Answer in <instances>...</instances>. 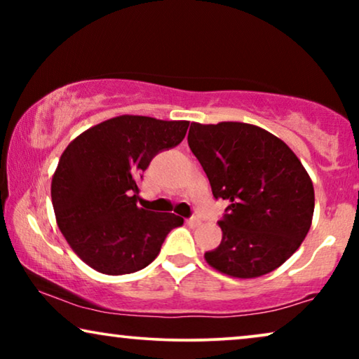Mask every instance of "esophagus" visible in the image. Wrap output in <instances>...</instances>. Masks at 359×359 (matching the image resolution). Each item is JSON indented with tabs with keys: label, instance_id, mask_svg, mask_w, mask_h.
<instances>
[{
	"label": "esophagus",
	"instance_id": "esophagus-1",
	"mask_svg": "<svg viewBox=\"0 0 359 359\" xmlns=\"http://www.w3.org/2000/svg\"><path fill=\"white\" fill-rule=\"evenodd\" d=\"M189 225H193V227H198V225H201V219L196 217V215H193V217H189L188 220H186Z\"/></svg>",
	"mask_w": 359,
	"mask_h": 359
}]
</instances>
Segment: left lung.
I'll return each mask as SVG.
<instances>
[{
	"instance_id": "left-lung-1",
	"label": "left lung",
	"mask_w": 359,
	"mask_h": 359,
	"mask_svg": "<svg viewBox=\"0 0 359 359\" xmlns=\"http://www.w3.org/2000/svg\"><path fill=\"white\" fill-rule=\"evenodd\" d=\"M215 199L229 201L222 242L205 262L248 279L281 266L311 229L313 184L296 154L276 135L245 122L199 124L188 134Z\"/></svg>"
}]
</instances>
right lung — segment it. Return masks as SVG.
I'll return each mask as SVG.
<instances>
[{
	"label": "right lung",
	"mask_w": 359,
	"mask_h": 359,
	"mask_svg": "<svg viewBox=\"0 0 359 359\" xmlns=\"http://www.w3.org/2000/svg\"><path fill=\"white\" fill-rule=\"evenodd\" d=\"M188 127V121L126 114L70 142L53 173L52 204L58 229L88 266L111 276L144 269L170 230L183 225L180 215L139 208L137 180Z\"/></svg>",
	"instance_id": "right-lung-1"
}]
</instances>
